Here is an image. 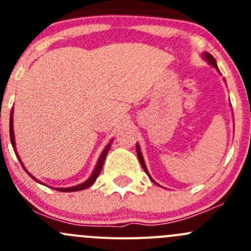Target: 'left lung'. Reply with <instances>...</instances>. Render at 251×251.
Listing matches in <instances>:
<instances>
[{"label":"left lung","instance_id":"1","mask_svg":"<svg viewBox=\"0 0 251 251\" xmlns=\"http://www.w3.org/2000/svg\"><path fill=\"white\" fill-rule=\"evenodd\" d=\"M203 58H204V59H206V62H207V63H209V64H210V65H211V67H214V68H215V69H216V70H217V72H219V73H220L219 68H217V64H216V60H215V58H214V57H212V55H211V54H210V53H207V52H204V53H203ZM225 81H226V80H225ZM136 151H137V156H138V160H140V163H141L142 168H143V170H144V171H146V174H147V175H148V176H149V178H151V181H153V182H154V183H155V184H158V183H156V182H155V181H154V179H153V178H151V175H149V173H148V170H147V166H146V163H144V159H143V155H142V151H141V148H140V146H138V143H137V144H136ZM158 186H159V184H158Z\"/></svg>","mask_w":251,"mask_h":251}]
</instances>
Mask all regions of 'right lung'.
<instances>
[{
    "label": "right lung",
    "instance_id": "right-lung-1",
    "mask_svg": "<svg viewBox=\"0 0 251 251\" xmlns=\"http://www.w3.org/2000/svg\"><path fill=\"white\" fill-rule=\"evenodd\" d=\"M9 136H11V143H12V146H13L14 151H16L17 158L19 159V161H20V164H22L23 169H24V170L26 171V174H29V176H30V177H32V179H35V181H36V182H39V183H41V182H40L39 179L35 178V177L32 176V175L30 174L29 171L26 170V168H25L24 164H23V161L20 160L19 155H18V153H17L16 138H14V131H13V108H12V110H11V118H9ZM113 141H114V140H110L109 143H108L107 146H105L104 151H102V154H100V159H98V161H97V164H96V168H95V170H93L92 175H91V176L88 177V178L86 179L85 182H82V183L77 184V186L68 187V188H54L55 191H59V192H77V191H82V189H86V188H88V187L92 186V184L95 183L96 178H97V177H98V175H100V171H102L103 164H104V160H105V156H107L108 151H109V149H110V147H111V143H113ZM42 184H44V183H42Z\"/></svg>",
    "mask_w": 251,
    "mask_h": 251
}]
</instances>
